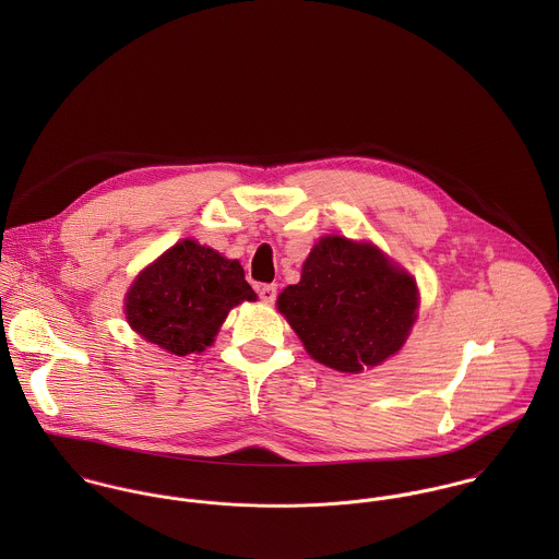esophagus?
<instances>
[{
	"mask_svg": "<svg viewBox=\"0 0 559 559\" xmlns=\"http://www.w3.org/2000/svg\"><path fill=\"white\" fill-rule=\"evenodd\" d=\"M258 295L264 304H273L277 297V284H262L258 286Z\"/></svg>",
	"mask_w": 559,
	"mask_h": 559,
	"instance_id": "obj_1",
	"label": "esophagus"
}]
</instances>
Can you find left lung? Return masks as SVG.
I'll use <instances>...</instances> for the list:
<instances>
[{"label": "left lung", "instance_id": "1", "mask_svg": "<svg viewBox=\"0 0 559 559\" xmlns=\"http://www.w3.org/2000/svg\"><path fill=\"white\" fill-rule=\"evenodd\" d=\"M277 308L317 361L361 372L399 353L417 319V288L374 245L324 237Z\"/></svg>", "mask_w": 559, "mask_h": 559}]
</instances>
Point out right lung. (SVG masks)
Instances as JSON below:
<instances>
[{
    "label": "right lung",
    "instance_id": "right-lung-1",
    "mask_svg": "<svg viewBox=\"0 0 559 559\" xmlns=\"http://www.w3.org/2000/svg\"><path fill=\"white\" fill-rule=\"evenodd\" d=\"M242 301H255V293L239 262L182 240L133 282L127 319L142 337L182 357L204 350Z\"/></svg>",
    "mask_w": 559,
    "mask_h": 559
}]
</instances>
